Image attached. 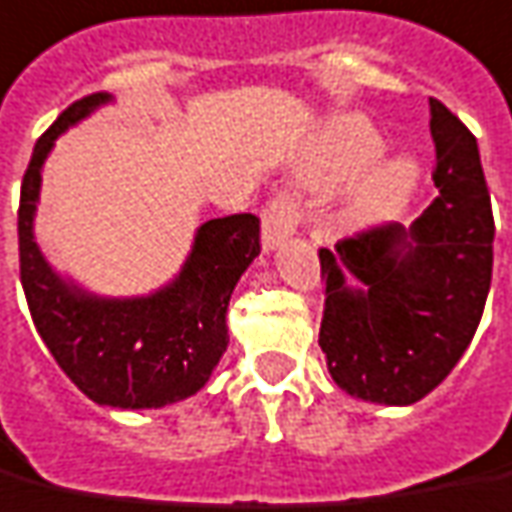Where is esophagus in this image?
<instances>
[{
	"mask_svg": "<svg viewBox=\"0 0 512 512\" xmlns=\"http://www.w3.org/2000/svg\"><path fill=\"white\" fill-rule=\"evenodd\" d=\"M298 227V206L290 195H276L263 208V246L274 249Z\"/></svg>",
	"mask_w": 512,
	"mask_h": 512,
	"instance_id": "34e87169",
	"label": "esophagus"
}]
</instances>
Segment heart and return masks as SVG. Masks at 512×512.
Wrapping results in <instances>:
<instances>
[{
    "instance_id": "b5f03b06",
    "label": "heart",
    "mask_w": 512,
    "mask_h": 512,
    "mask_svg": "<svg viewBox=\"0 0 512 512\" xmlns=\"http://www.w3.org/2000/svg\"><path fill=\"white\" fill-rule=\"evenodd\" d=\"M382 149H385V143H382L380 132L358 116L342 119L333 127V168L342 179L358 176L361 170L369 168L380 157ZM418 176V165L407 157L380 162L361 181V187L355 189L350 203V219L366 225V222L396 217L401 208L410 203L412 192L418 189Z\"/></svg>"
}]
</instances>
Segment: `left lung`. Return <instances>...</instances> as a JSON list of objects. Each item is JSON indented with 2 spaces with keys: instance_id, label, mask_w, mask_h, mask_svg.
I'll return each instance as SVG.
<instances>
[{
  "instance_id": "obj_1",
  "label": "left lung",
  "mask_w": 512,
  "mask_h": 512,
  "mask_svg": "<svg viewBox=\"0 0 512 512\" xmlns=\"http://www.w3.org/2000/svg\"><path fill=\"white\" fill-rule=\"evenodd\" d=\"M429 105L439 189L431 206L410 230L372 225L333 252L320 249L328 372L350 396L391 407L415 404L453 372L478 331L494 268L478 140L442 102Z\"/></svg>"
}]
</instances>
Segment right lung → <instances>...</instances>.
<instances>
[{"label": "right lung", "mask_w": 512, "mask_h": 512, "mask_svg": "<svg viewBox=\"0 0 512 512\" xmlns=\"http://www.w3.org/2000/svg\"><path fill=\"white\" fill-rule=\"evenodd\" d=\"M108 100L73 102L34 143L18 206L21 285L34 328L78 391L102 407L157 410L198 393L227 350V304L260 255V219H208L181 274L151 295L100 298L62 279L34 241L40 170L54 140Z\"/></svg>", "instance_id": "obj_1"}]
</instances>
